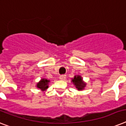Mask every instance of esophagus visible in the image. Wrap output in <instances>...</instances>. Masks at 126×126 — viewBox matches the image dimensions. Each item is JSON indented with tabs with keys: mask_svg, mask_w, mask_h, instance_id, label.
Returning a JSON list of instances; mask_svg holds the SVG:
<instances>
[{
	"mask_svg": "<svg viewBox=\"0 0 126 126\" xmlns=\"http://www.w3.org/2000/svg\"><path fill=\"white\" fill-rule=\"evenodd\" d=\"M66 75H65V74L64 75H61L60 76V79H61V80H65L66 79Z\"/></svg>",
	"mask_w": 126,
	"mask_h": 126,
	"instance_id": "esophagus-1",
	"label": "esophagus"
}]
</instances>
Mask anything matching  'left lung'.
<instances>
[{"mask_svg":"<svg viewBox=\"0 0 126 126\" xmlns=\"http://www.w3.org/2000/svg\"><path fill=\"white\" fill-rule=\"evenodd\" d=\"M72 82L76 85V87L77 88L78 90H82L85 87V83L83 82L82 78L79 76H77L74 78L72 79Z\"/></svg>","mask_w":126,"mask_h":126,"instance_id":"8db88e82","label":"left lung"}]
</instances>
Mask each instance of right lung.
Segmentation results:
<instances>
[{
	"instance_id": "obj_1",
	"label": "right lung",
	"mask_w": 126,
	"mask_h": 126,
	"mask_svg": "<svg viewBox=\"0 0 126 126\" xmlns=\"http://www.w3.org/2000/svg\"><path fill=\"white\" fill-rule=\"evenodd\" d=\"M48 82L49 80L47 79H42L37 84V87L40 89L42 91L47 89V88L48 87Z\"/></svg>"
}]
</instances>
